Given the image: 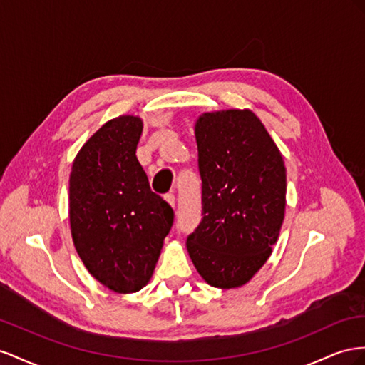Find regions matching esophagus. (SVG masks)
I'll return each instance as SVG.
<instances>
[{
  "mask_svg": "<svg viewBox=\"0 0 365 365\" xmlns=\"http://www.w3.org/2000/svg\"><path fill=\"white\" fill-rule=\"evenodd\" d=\"M165 200L168 202L171 206H175V195L173 192H168L165 195Z\"/></svg>",
  "mask_w": 365,
  "mask_h": 365,
  "instance_id": "34e87169",
  "label": "esophagus"
}]
</instances>
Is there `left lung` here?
Segmentation results:
<instances>
[{
    "mask_svg": "<svg viewBox=\"0 0 365 365\" xmlns=\"http://www.w3.org/2000/svg\"><path fill=\"white\" fill-rule=\"evenodd\" d=\"M202 220L186 238L207 284L243 286L272 252L286 207V168L249 110L205 113L195 123Z\"/></svg>",
    "mask_w": 365,
    "mask_h": 365,
    "instance_id": "obj_1",
    "label": "left lung"
}]
</instances>
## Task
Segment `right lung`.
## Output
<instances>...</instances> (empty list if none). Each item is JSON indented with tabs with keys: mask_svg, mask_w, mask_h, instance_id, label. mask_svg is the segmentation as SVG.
Masks as SVG:
<instances>
[{
	"mask_svg": "<svg viewBox=\"0 0 365 365\" xmlns=\"http://www.w3.org/2000/svg\"><path fill=\"white\" fill-rule=\"evenodd\" d=\"M142 128L134 116L108 120L81 148L70 174L73 243L88 272L119 294L148 283L174 222L136 158Z\"/></svg>",
	"mask_w": 365,
	"mask_h": 365,
	"instance_id": "right-lung-1",
	"label": "right lung"
}]
</instances>
